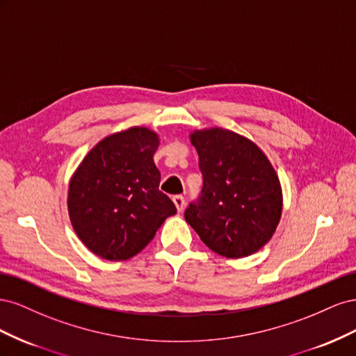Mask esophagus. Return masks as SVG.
I'll list each match as a JSON object with an SVG mask.
<instances>
[{
	"mask_svg": "<svg viewBox=\"0 0 356 356\" xmlns=\"http://www.w3.org/2000/svg\"><path fill=\"white\" fill-rule=\"evenodd\" d=\"M172 200H174V203H175V207H177L178 212H182V211H184V207H186V199H184V197H182L181 195H178V196H174V197H172Z\"/></svg>",
	"mask_w": 356,
	"mask_h": 356,
	"instance_id": "1",
	"label": "esophagus"
}]
</instances>
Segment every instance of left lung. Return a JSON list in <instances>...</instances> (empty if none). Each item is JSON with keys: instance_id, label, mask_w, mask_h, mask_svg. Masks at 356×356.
<instances>
[{"instance_id": "left-lung-1", "label": "left lung", "mask_w": 356, "mask_h": 356, "mask_svg": "<svg viewBox=\"0 0 356 356\" xmlns=\"http://www.w3.org/2000/svg\"><path fill=\"white\" fill-rule=\"evenodd\" d=\"M202 195L186 221L209 250L227 258L257 252L272 239L282 215V187L270 160L251 139L229 129L193 131Z\"/></svg>"}]
</instances>
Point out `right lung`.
<instances>
[{
	"label": "right lung",
	"mask_w": 356,
	"mask_h": 356,
	"mask_svg": "<svg viewBox=\"0 0 356 356\" xmlns=\"http://www.w3.org/2000/svg\"><path fill=\"white\" fill-rule=\"evenodd\" d=\"M159 144V135L143 126L111 134L86 154L70 179L72 229L105 260H129L141 252L177 213L174 202L159 190L153 160Z\"/></svg>",
	"instance_id": "1"
}]
</instances>
